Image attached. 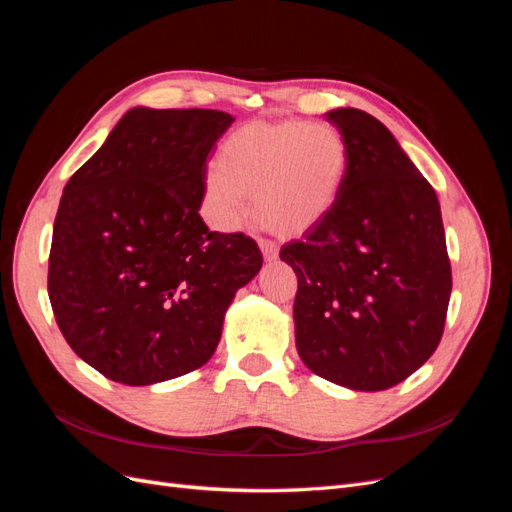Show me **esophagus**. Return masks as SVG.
<instances>
[{
	"mask_svg": "<svg viewBox=\"0 0 512 512\" xmlns=\"http://www.w3.org/2000/svg\"><path fill=\"white\" fill-rule=\"evenodd\" d=\"M258 245H260V250H262V256H265V260L271 262V260H277V256H280V247H277L273 241L260 239Z\"/></svg>",
	"mask_w": 512,
	"mask_h": 512,
	"instance_id": "esophagus-1",
	"label": "esophagus"
}]
</instances>
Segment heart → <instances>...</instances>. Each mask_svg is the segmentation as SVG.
<instances>
[{"mask_svg": "<svg viewBox=\"0 0 512 512\" xmlns=\"http://www.w3.org/2000/svg\"><path fill=\"white\" fill-rule=\"evenodd\" d=\"M348 143L329 123L301 119L243 123L205 173L220 224L235 226L256 196L258 220L282 237H303L333 213L346 183Z\"/></svg>", "mask_w": 512, "mask_h": 512, "instance_id": "heart-1", "label": "heart"}]
</instances>
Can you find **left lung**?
Returning <instances> with one entry per match:
<instances>
[{
    "mask_svg": "<svg viewBox=\"0 0 512 512\" xmlns=\"http://www.w3.org/2000/svg\"><path fill=\"white\" fill-rule=\"evenodd\" d=\"M327 121L350 164L333 213L280 252L299 280L294 339L316 376L384 391L414 374L444 331L453 280L440 203L376 117L335 108Z\"/></svg>",
    "mask_w": 512,
    "mask_h": 512,
    "instance_id": "8db88e82",
    "label": "left lung"
}]
</instances>
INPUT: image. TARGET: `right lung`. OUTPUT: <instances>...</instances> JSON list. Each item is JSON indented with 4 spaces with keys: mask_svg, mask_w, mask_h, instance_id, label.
<instances>
[{
    "mask_svg": "<svg viewBox=\"0 0 512 512\" xmlns=\"http://www.w3.org/2000/svg\"><path fill=\"white\" fill-rule=\"evenodd\" d=\"M232 121L136 106L66 183L49 299L70 348L108 380L149 386L203 367L262 267L254 239L211 232L198 215L207 156Z\"/></svg>",
    "mask_w": 512,
    "mask_h": 512,
    "instance_id": "add662e5",
    "label": "right lung"
}]
</instances>
